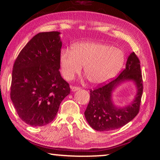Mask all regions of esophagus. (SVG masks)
Listing matches in <instances>:
<instances>
[{
	"label": "esophagus",
	"mask_w": 160,
	"mask_h": 160,
	"mask_svg": "<svg viewBox=\"0 0 160 160\" xmlns=\"http://www.w3.org/2000/svg\"><path fill=\"white\" fill-rule=\"evenodd\" d=\"M70 89H71L72 92H75V91H78L80 90V88H78V87H74V86H71L70 87Z\"/></svg>",
	"instance_id": "esophagus-1"
}]
</instances>
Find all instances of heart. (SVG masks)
Masks as SVG:
<instances>
[{
	"label": "heart",
	"instance_id": "heart-1",
	"mask_svg": "<svg viewBox=\"0 0 160 160\" xmlns=\"http://www.w3.org/2000/svg\"><path fill=\"white\" fill-rule=\"evenodd\" d=\"M125 61L121 50L96 42H81L60 55L61 72L67 80L73 79L84 67V73L93 85L109 82L118 73Z\"/></svg>",
	"mask_w": 160,
	"mask_h": 160
}]
</instances>
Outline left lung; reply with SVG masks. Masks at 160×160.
Returning <instances> with one entry per match:
<instances>
[{
	"mask_svg": "<svg viewBox=\"0 0 160 160\" xmlns=\"http://www.w3.org/2000/svg\"><path fill=\"white\" fill-rule=\"evenodd\" d=\"M127 82H134L137 94L131 103L124 107L117 106L113 102L112 93ZM142 90L140 61L132 52L127 59L126 68L118 78L95 90H90V102L84 113L89 125L98 131H113L125 126L138 113Z\"/></svg>",
	"mask_w": 160,
	"mask_h": 160,
	"instance_id": "left-lung-1",
	"label": "left lung"
}]
</instances>
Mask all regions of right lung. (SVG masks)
I'll list each match as a JSON object with an SVG mask.
<instances>
[{
  "instance_id": "right-lung-1",
  "label": "right lung",
  "mask_w": 160,
  "mask_h": 160,
  "mask_svg": "<svg viewBox=\"0 0 160 160\" xmlns=\"http://www.w3.org/2000/svg\"><path fill=\"white\" fill-rule=\"evenodd\" d=\"M60 34L47 32L35 35L13 66L10 98L19 117L32 126L51 123L70 94L69 84L59 71Z\"/></svg>"
}]
</instances>
